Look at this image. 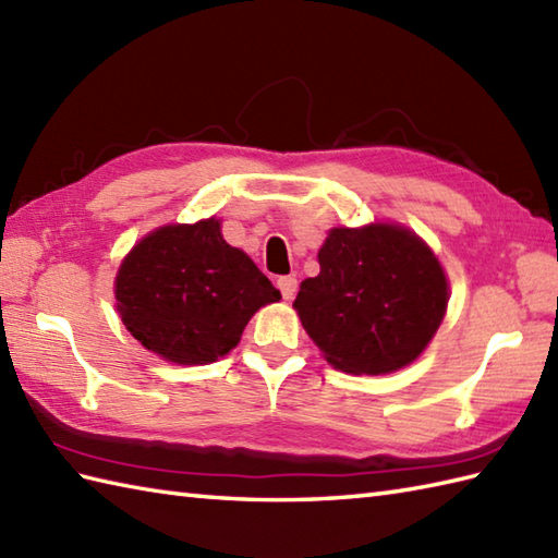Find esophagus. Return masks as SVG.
Masks as SVG:
<instances>
[{"mask_svg":"<svg viewBox=\"0 0 558 558\" xmlns=\"http://www.w3.org/2000/svg\"><path fill=\"white\" fill-rule=\"evenodd\" d=\"M278 290L282 294V300H292L294 294H298V278H292V276L278 278Z\"/></svg>","mask_w":558,"mask_h":558,"instance_id":"esophagus-1","label":"esophagus"}]
</instances>
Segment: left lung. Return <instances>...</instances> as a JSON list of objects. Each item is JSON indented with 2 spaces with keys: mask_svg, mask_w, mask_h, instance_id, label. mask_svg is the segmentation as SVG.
<instances>
[{
  "mask_svg": "<svg viewBox=\"0 0 558 558\" xmlns=\"http://www.w3.org/2000/svg\"><path fill=\"white\" fill-rule=\"evenodd\" d=\"M318 264L292 306L336 369L376 376L420 357L446 314L448 286L417 234L396 225L336 228Z\"/></svg>",
  "mask_w": 558,
  "mask_h": 558,
  "instance_id": "8db88e82",
  "label": "left lung"
}]
</instances>
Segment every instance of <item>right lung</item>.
Returning <instances> with one entry per match:
<instances>
[{
  "mask_svg": "<svg viewBox=\"0 0 558 558\" xmlns=\"http://www.w3.org/2000/svg\"><path fill=\"white\" fill-rule=\"evenodd\" d=\"M117 310L146 350L177 364L228 354L258 306L280 292L216 218L168 225L141 240L117 272Z\"/></svg>",
  "mask_w": 558,
  "mask_h": 558,
  "instance_id": "right-lung-1",
  "label": "right lung"
}]
</instances>
